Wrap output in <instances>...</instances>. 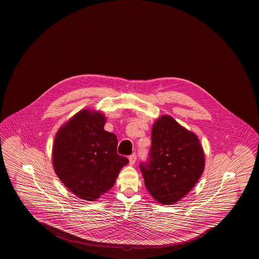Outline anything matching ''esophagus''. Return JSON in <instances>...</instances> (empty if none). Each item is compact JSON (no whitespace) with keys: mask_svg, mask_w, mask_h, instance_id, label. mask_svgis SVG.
Returning <instances> with one entry per match:
<instances>
[{"mask_svg":"<svg viewBox=\"0 0 259 259\" xmlns=\"http://www.w3.org/2000/svg\"><path fill=\"white\" fill-rule=\"evenodd\" d=\"M136 159H137V156H136L135 153L132 154V155H130V156H129V163H130V165H134V164H135Z\"/></svg>","mask_w":259,"mask_h":259,"instance_id":"obj_1","label":"esophagus"}]
</instances>
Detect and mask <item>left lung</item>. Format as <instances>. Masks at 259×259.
<instances>
[{"label": "left lung", "instance_id": "8db88e82", "mask_svg": "<svg viewBox=\"0 0 259 259\" xmlns=\"http://www.w3.org/2000/svg\"><path fill=\"white\" fill-rule=\"evenodd\" d=\"M140 168L145 185L164 205L180 201L197 184L205 168V156L197 136L172 116L162 115L153 124L148 161Z\"/></svg>", "mask_w": 259, "mask_h": 259}]
</instances>
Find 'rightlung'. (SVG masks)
Masks as SVG:
<instances>
[{
	"instance_id": "right-lung-1",
	"label": "right lung",
	"mask_w": 259,
	"mask_h": 259,
	"mask_svg": "<svg viewBox=\"0 0 259 259\" xmlns=\"http://www.w3.org/2000/svg\"><path fill=\"white\" fill-rule=\"evenodd\" d=\"M105 123L99 111H78L58 130L52 148L57 177L76 197L87 201L109 191L129 163L117 154V138L104 130Z\"/></svg>"
}]
</instances>
